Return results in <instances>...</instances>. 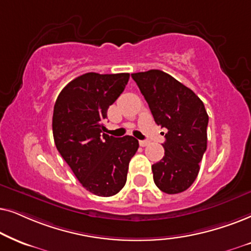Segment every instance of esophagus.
Segmentation results:
<instances>
[{
  "label": "esophagus",
  "mask_w": 251,
  "mask_h": 251,
  "mask_svg": "<svg viewBox=\"0 0 251 251\" xmlns=\"http://www.w3.org/2000/svg\"><path fill=\"white\" fill-rule=\"evenodd\" d=\"M139 145L141 147H146V146L149 145V141H147V140H140Z\"/></svg>",
  "instance_id": "1"
}]
</instances>
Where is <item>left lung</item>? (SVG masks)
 Segmentation results:
<instances>
[{"label": "left lung", "mask_w": 251, "mask_h": 251, "mask_svg": "<svg viewBox=\"0 0 251 251\" xmlns=\"http://www.w3.org/2000/svg\"><path fill=\"white\" fill-rule=\"evenodd\" d=\"M132 78L155 123L168 129L164 157L151 166L153 181L166 194L185 192L195 181L206 150L209 116L204 104L192 89L160 70L133 73Z\"/></svg>", "instance_id": "1"}]
</instances>
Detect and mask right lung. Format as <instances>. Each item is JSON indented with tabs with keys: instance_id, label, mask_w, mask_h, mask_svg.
I'll use <instances>...</instances> for the list:
<instances>
[{
	"instance_id": "right-lung-1",
	"label": "right lung",
	"mask_w": 251,
	"mask_h": 251,
	"mask_svg": "<svg viewBox=\"0 0 251 251\" xmlns=\"http://www.w3.org/2000/svg\"><path fill=\"white\" fill-rule=\"evenodd\" d=\"M128 79V73H85L62 89L53 106L56 148L83 188L98 196L116 195L125 186L129 160L139 148L131 135L103 133L109 106Z\"/></svg>"
}]
</instances>
